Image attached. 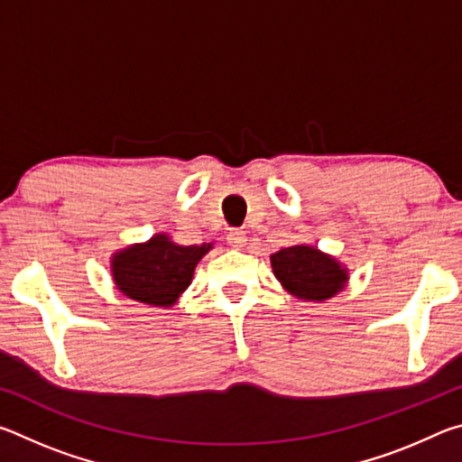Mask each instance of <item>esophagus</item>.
Returning <instances> with one entry per match:
<instances>
[{
	"mask_svg": "<svg viewBox=\"0 0 462 462\" xmlns=\"http://www.w3.org/2000/svg\"><path fill=\"white\" fill-rule=\"evenodd\" d=\"M226 240H228V245L234 246V248H242L246 245V232L240 230V228H232L228 232V236H226Z\"/></svg>",
	"mask_w": 462,
	"mask_h": 462,
	"instance_id": "1",
	"label": "esophagus"
}]
</instances>
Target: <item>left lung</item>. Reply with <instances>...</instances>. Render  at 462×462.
Here are the masks:
<instances>
[{
    "label": "left lung",
    "instance_id": "8db88e82",
    "mask_svg": "<svg viewBox=\"0 0 462 462\" xmlns=\"http://www.w3.org/2000/svg\"><path fill=\"white\" fill-rule=\"evenodd\" d=\"M271 264L287 291L300 300H328L338 293L346 281V271L332 256L311 246L281 248L271 254Z\"/></svg>",
    "mask_w": 462,
    "mask_h": 462
}]
</instances>
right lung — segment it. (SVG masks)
Masks as SVG:
<instances>
[{"label":"right lung","mask_w":462,"mask_h":462,"mask_svg":"<svg viewBox=\"0 0 462 462\" xmlns=\"http://www.w3.org/2000/svg\"><path fill=\"white\" fill-rule=\"evenodd\" d=\"M209 248L212 245L179 246L159 234L114 256V281L132 300L169 308L191 283L195 264Z\"/></svg>","instance_id":"right-lung-1"}]
</instances>
